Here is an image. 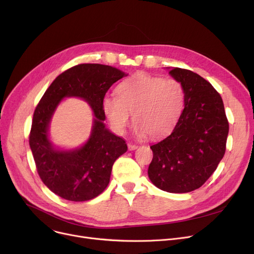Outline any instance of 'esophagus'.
Segmentation results:
<instances>
[{"mask_svg": "<svg viewBox=\"0 0 254 254\" xmlns=\"http://www.w3.org/2000/svg\"><path fill=\"white\" fill-rule=\"evenodd\" d=\"M128 149H129L130 151L135 150V149H137V146H136V144H134V143L129 142V143H128Z\"/></svg>", "mask_w": 254, "mask_h": 254, "instance_id": "1", "label": "esophagus"}]
</instances>
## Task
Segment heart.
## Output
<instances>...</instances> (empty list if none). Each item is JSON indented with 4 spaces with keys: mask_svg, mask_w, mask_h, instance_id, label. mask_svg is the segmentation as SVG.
Instances as JSON below:
<instances>
[{
    "mask_svg": "<svg viewBox=\"0 0 254 254\" xmlns=\"http://www.w3.org/2000/svg\"><path fill=\"white\" fill-rule=\"evenodd\" d=\"M116 92L103 98L102 111L119 134L124 133L132 114L139 134L160 137L177 125L184 108V90L173 78L139 74L121 82Z\"/></svg>",
    "mask_w": 254,
    "mask_h": 254,
    "instance_id": "heart-1",
    "label": "heart"
}]
</instances>
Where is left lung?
I'll list each match as a JSON object with an SVG mask.
<instances>
[{
  "mask_svg": "<svg viewBox=\"0 0 254 254\" xmlns=\"http://www.w3.org/2000/svg\"><path fill=\"white\" fill-rule=\"evenodd\" d=\"M181 82L185 107L173 132L150 147L153 160L148 175L163 191L186 193L201 187L223 158L228 121L220 94L190 70L172 68Z\"/></svg>",
  "mask_w": 254,
  "mask_h": 254,
  "instance_id": "left-lung-1",
  "label": "left lung"
}]
</instances>
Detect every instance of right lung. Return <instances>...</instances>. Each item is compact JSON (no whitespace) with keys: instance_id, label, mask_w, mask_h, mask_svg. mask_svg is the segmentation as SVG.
I'll use <instances>...</instances> for the list:
<instances>
[{"instance_id":"obj_1","label":"right lung","mask_w":254,"mask_h":254,"mask_svg":"<svg viewBox=\"0 0 254 254\" xmlns=\"http://www.w3.org/2000/svg\"><path fill=\"white\" fill-rule=\"evenodd\" d=\"M125 75L107 65H76L52 82L36 106L29 136L36 168L47 188L62 198L86 201L101 194L110 183L115 161L127 151L126 141L105 127L102 111L106 92ZM65 97L84 99L95 116L89 140L72 151L55 149L47 133L55 108Z\"/></svg>"}]
</instances>
